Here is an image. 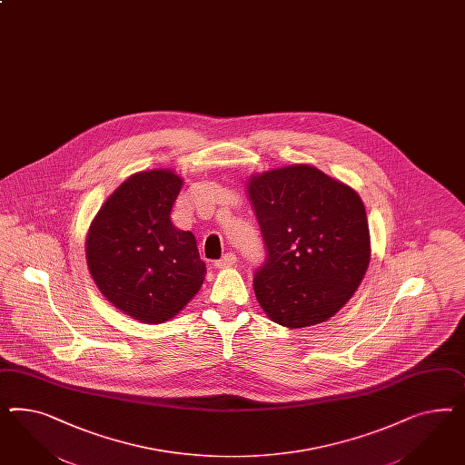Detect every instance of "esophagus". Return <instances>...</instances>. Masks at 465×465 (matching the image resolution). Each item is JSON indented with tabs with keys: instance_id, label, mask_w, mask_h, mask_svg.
Here are the masks:
<instances>
[{
	"instance_id": "obj_1",
	"label": "esophagus",
	"mask_w": 465,
	"mask_h": 465,
	"mask_svg": "<svg viewBox=\"0 0 465 465\" xmlns=\"http://www.w3.org/2000/svg\"><path fill=\"white\" fill-rule=\"evenodd\" d=\"M236 262H238V256H236L234 252H227L221 260H217V262L213 263V266H215V268H229V266L234 265Z\"/></svg>"
}]
</instances>
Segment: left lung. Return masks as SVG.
Masks as SVG:
<instances>
[{
  "instance_id": "obj_1",
  "label": "left lung",
  "mask_w": 465,
  "mask_h": 465,
  "mask_svg": "<svg viewBox=\"0 0 465 465\" xmlns=\"http://www.w3.org/2000/svg\"><path fill=\"white\" fill-rule=\"evenodd\" d=\"M248 193L265 242L254 293L287 328L332 318L371 262L365 207L355 190L309 164L252 176Z\"/></svg>"
}]
</instances>
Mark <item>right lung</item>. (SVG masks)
<instances>
[{"label":"right lung","mask_w":465,"mask_h":465,"mask_svg":"<svg viewBox=\"0 0 465 465\" xmlns=\"http://www.w3.org/2000/svg\"><path fill=\"white\" fill-rule=\"evenodd\" d=\"M182 185L170 170L135 173L108 197L86 238L100 292L149 324L176 316L203 283L197 239L170 217Z\"/></svg>","instance_id":"1"}]
</instances>
